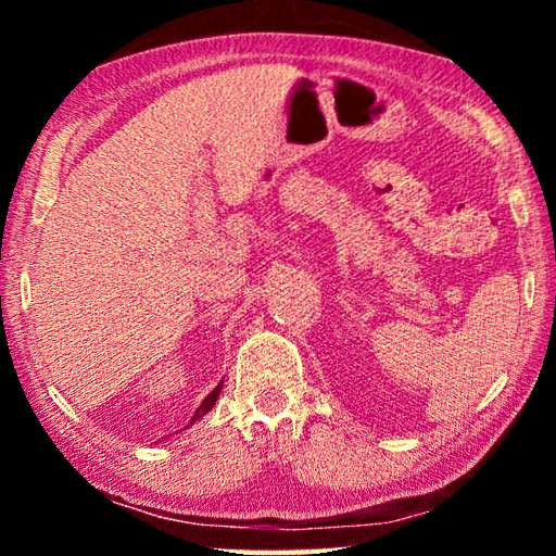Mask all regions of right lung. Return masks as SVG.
I'll list each match as a JSON object with an SVG mask.
<instances>
[{
    "mask_svg": "<svg viewBox=\"0 0 556 556\" xmlns=\"http://www.w3.org/2000/svg\"><path fill=\"white\" fill-rule=\"evenodd\" d=\"M220 390H223V380L218 382V384H215V390L213 392H208V397H205L203 402H201V407L199 409H195V414H193V417H191V421H188V425L186 427H191V425H195V421H199L201 417H205V414H208L213 407H215V402H218V397H220ZM184 427V429H186ZM181 429V431H184ZM176 434H178V431H176Z\"/></svg>",
    "mask_w": 556,
    "mask_h": 556,
    "instance_id": "add662e5",
    "label": "right lung"
}]
</instances>
